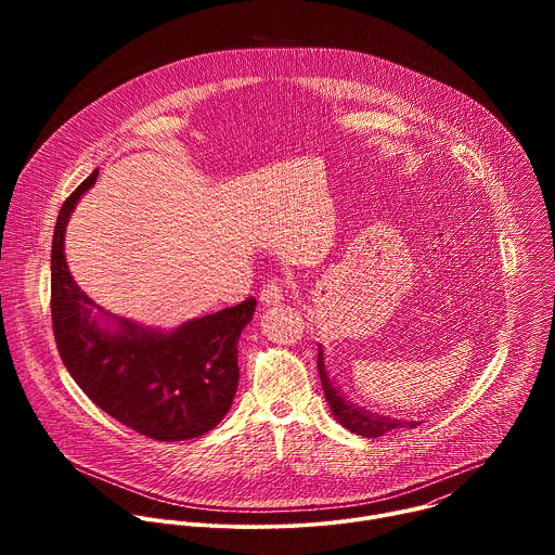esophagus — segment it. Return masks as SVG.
I'll return each instance as SVG.
<instances>
[{
    "label": "esophagus",
    "instance_id": "esophagus-1",
    "mask_svg": "<svg viewBox=\"0 0 555 555\" xmlns=\"http://www.w3.org/2000/svg\"><path fill=\"white\" fill-rule=\"evenodd\" d=\"M287 287H289V283L283 281V279H272V281H268V283L263 285V289H261V302H263V305H272V302L283 300Z\"/></svg>",
    "mask_w": 555,
    "mask_h": 555
}]
</instances>
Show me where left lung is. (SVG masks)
Segmentation results:
<instances>
[{"mask_svg": "<svg viewBox=\"0 0 555 555\" xmlns=\"http://www.w3.org/2000/svg\"><path fill=\"white\" fill-rule=\"evenodd\" d=\"M319 373H321V382H323V390H325V400L332 406L334 417L351 433L360 435V437H382L388 430L395 428H415V422H400V420H388V417H379V415H369L362 409H356L353 404H349L343 395L338 392V388L332 384L327 371H325V362H323V349L319 347Z\"/></svg>", "mask_w": 555, "mask_h": 555, "instance_id": "8db88e82", "label": "left lung"}]
</instances>
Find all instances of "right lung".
Instances as JSON below:
<instances>
[{
	"label": "right lung",
	"mask_w": 555,
	"mask_h": 555,
	"mask_svg": "<svg viewBox=\"0 0 555 555\" xmlns=\"http://www.w3.org/2000/svg\"><path fill=\"white\" fill-rule=\"evenodd\" d=\"M96 176L76 186L54 225L50 311L59 356L88 398L122 426L155 441L195 439L212 430L232 404L240 384L236 343L257 300L250 296L171 334L125 319H112L118 327L103 330L101 307L74 283L63 253L67 219Z\"/></svg>",
	"instance_id": "1"
}]
</instances>
